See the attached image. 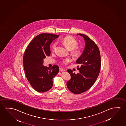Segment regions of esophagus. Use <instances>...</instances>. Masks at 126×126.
I'll use <instances>...</instances> for the list:
<instances>
[{
    "label": "esophagus",
    "instance_id": "34e87169",
    "mask_svg": "<svg viewBox=\"0 0 126 126\" xmlns=\"http://www.w3.org/2000/svg\"><path fill=\"white\" fill-rule=\"evenodd\" d=\"M59 70L60 72H62V71H64L65 69H64V68H59Z\"/></svg>",
    "mask_w": 126,
    "mask_h": 126
}]
</instances>
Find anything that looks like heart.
<instances>
[{
  "label": "heart",
  "mask_w": 126,
  "mask_h": 126,
  "mask_svg": "<svg viewBox=\"0 0 126 126\" xmlns=\"http://www.w3.org/2000/svg\"><path fill=\"white\" fill-rule=\"evenodd\" d=\"M61 41L62 43L67 48L70 50H71L72 53L73 55L74 56L79 57V56L81 53V50L78 47H77L78 46L79 44L77 41H76L74 37L70 36H68L64 37L63 39H62ZM56 45H57L56 43H54V44L53 45V50H55V49L56 48ZM70 61H71V59L70 58H64V59H62V60L61 62L64 65H66L68 64V63L70 62Z\"/></svg>",
  "instance_id": "heart-1"
}]
</instances>
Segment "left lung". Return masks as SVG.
<instances>
[{
  "label": "left lung",
  "mask_w": 126,
  "mask_h": 126,
  "mask_svg": "<svg viewBox=\"0 0 126 126\" xmlns=\"http://www.w3.org/2000/svg\"><path fill=\"white\" fill-rule=\"evenodd\" d=\"M78 35L83 37L85 41V47L83 52L76 61L79 73H73L68 69L71 79L67 81L68 89L72 93L79 94L83 93L91 88L97 79L100 71L101 57L97 45L86 35L79 33Z\"/></svg>",
  "instance_id": "1"
}]
</instances>
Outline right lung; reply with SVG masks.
I'll return each instance as SVG.
<instances>
[{
  "label": "right lung",
  "mask_w": 126,
  "mask_h": 126,
  "mask_svg": "<svg viewBox=\"0 0 126 126\" xmlns=\"http://www.w3.org/2000/svg\"><path fill=\"white\" fill-rule=\"evenodd\" d=\"M59 35L41 33L30 43L23 57L24 69L28 81L36 91L44 93L52 87L53 78L59 71L58 65L50 69L44 66V59L50 55V45Z\"/></svg>",
  "instance_id": "1"
}]
</instances>
